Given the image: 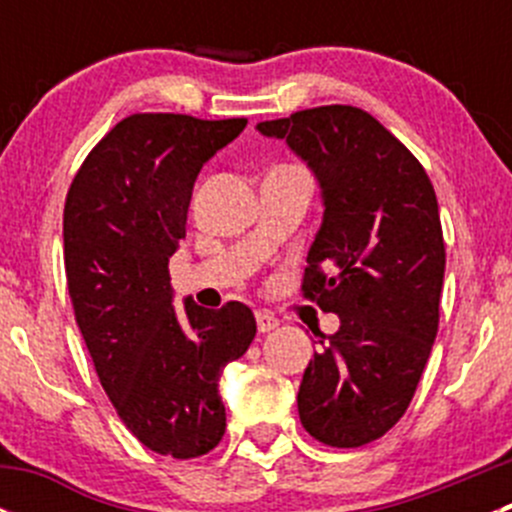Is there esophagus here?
<instances>
[{
    "instance_id": "esophagus-1",
    "label": "esophagus",
    "mask_w": 512,
    "mask_h": 512,
    "mask_svg": "<svg viewBox=\"0 0 512 512\" xmlns=\"http://www.w3.org/2000/svg\"><path fill=\"white\" fill-rule=\"evenodd\" d=\"M255 319H257V329H260L262 334L272 332V329L280 327V319H277L275 314L265 312V309H260V312H255Z\"/></svg>"
}]
</instances>
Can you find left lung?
I'll use <instances>...</instances> for the list:
<instances>
[{"instance_id": "left-lung-1", "label": "left lung", "mask_w": 512, "mask_h": 512, "mask_svg": "<svg viewBox=\"0 0 512 512\" xmlns=\"http://www.w3.org/2000/svg\"><path fill=\"white\" fill-rule=\"evenodd\" d=\"M257 131L285 138L317 175L324 220L302 294L342 322L304 369L299 421L327 446H366L406 414L438 332L436 190L414 153L356 106L307 108Z\"/></svg>"}]
</instances>
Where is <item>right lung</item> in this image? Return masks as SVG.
<instances>
[{"mask_svg": "<svg viewBox=\"0 0 512 512\" xmlns=\"http://www.w3.org/2000/svg\"><path fill=\"white\" fill-rule=\"evenodd\" d=\"M247 118L133 113L71 180L64 265L76 324L98 381L128 431L173 458L213 451L225 433L220 371L257 332L252 309L227 302L173 309L168 260L185 237L200 168Z\"/></svg>", "mask_w": 512, "mask_h": 512, "instance_id": "add662e5", "label": "right lung"}]
</instances>
